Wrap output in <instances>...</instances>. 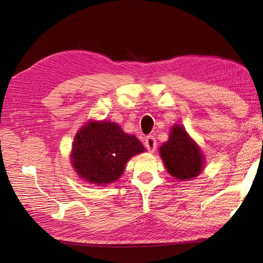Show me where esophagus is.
Instances as JSON below:
<instances>
[{"label":"esophagus","mask_w":263,"mask_h":263,"mask_svg":"<svg viewBox=\"0 0 263 263\" xmlns=\"http://www.w3.org/2000/svg\"><path fill=\"white\" fill-rule=\"evenodd\" d=\"M156 139L153 136H148L146 139H144V146H146L147 150L149 153H154L156 150Z\"/></svg>","instance_id":"esophagus-1"}]
</instances>
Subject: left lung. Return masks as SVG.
Masks as SVG:
<instances>
[{"label": "left lung", "mask_w": 263, "mask_h": 263, "mask_svg": "<svg viewBox=\"0 0 263 263\" xmlns=\"http://www.w3.org/2000/svg\"><path fill=\"white\" fill-rule=\"evenodd\" d=\"M159 154L167 172L177 180H191L203 170L202 152L181 125L172 127L168 141L159 148Z\"/></svg>", "instance_id": "obj_1"}]
</instances>
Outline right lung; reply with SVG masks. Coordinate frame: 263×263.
<instances>
[{"label":"right lung","mask_w":263,"mask_h":263,"mask_svg":"<svg viewBox=\"0 0 263 263\" xmlns=\"http://www.w3.org/2000/svg\"><path fill=\"white\" fill-rule=\"evenodd\" d=\"M144 150L136 136L127 135L116 123L90 121L74 137L71 163L83 180L105 185L119 180L127 160Z\"/></svg>","instance_id":"add662e5"}]
</instances>
